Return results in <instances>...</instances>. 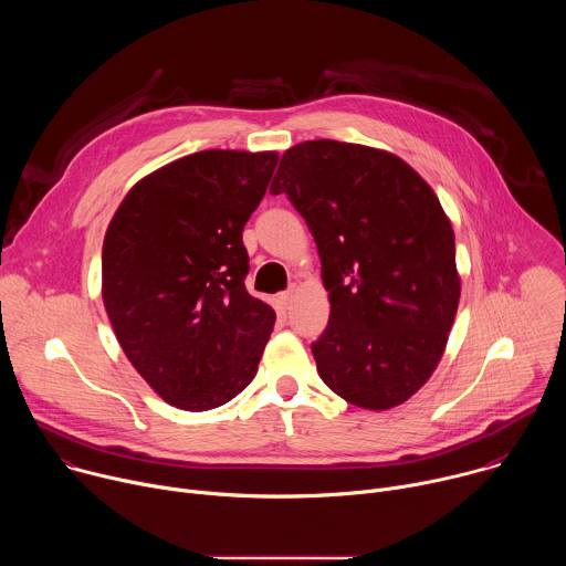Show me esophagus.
Instances as JSON below:
<instances>
[{
    "label": "esophagus",
    "mask_w": 566,
    "mask_h": 566,
    "mask_svg": "<svg viewBox=\"0 0 566 566\" xmlns=\"http://www.w3.org/2000/svg\"><path fill=\"white\" fill-rule=\"evenodd\" d=\"M293 302V289L291 291H284V293H280V304L286 308L289 304Z\"/></svg>",
    "instance_id": "34e87169"
}]
</instances>
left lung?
<instances>
[{"label": "left lung", "mask_w": 566, "mask_h": 566, "mask_svg": "<svg viewBox=\"0 0 566 566\" xmlns=\"http://www.w3.org/2000/svg\"><path fill=\"white\" fill-rule=\"evenodd\" d=\"M271 192L304 217L329 291L311 345L319 378L365 410L406 402L434 374L461 295L439 197L396 154L329 138L289 147Z\"/></svg>", "instance_id": "8db88e82"}]
</instances>
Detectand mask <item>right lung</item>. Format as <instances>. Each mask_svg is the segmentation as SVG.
Listing matches in <instances>:
<instances>
[{"label":"right lung","instance_id":"add662e5","mask_svg":"<svg viewBox=\"0 0 566 566\" xmlns=\"http://www.w3.org/2000/svg\"><path fill=\"white\" fill-rule=\"evenodd\" d=\"M277 151L206 149L143 177L103 244V302L143 380L175 408L223 406L258 374L275 311L253 297L241 244Z\"/></svg>","mask_w":566,"mask_h":566}]
</instances>
